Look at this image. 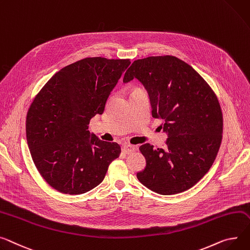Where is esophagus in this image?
Masks as SVG:
<instances>
[{
	"label": "esophagus",
	"mask_w": 250,
	"mask_h": 250,
	"mask_svg": "<svg viewBox=\"0 0 250 250\" xmlns=\"http://www.w3.org/2000/svg\"><path fill=\"white\" fill-rule=\"evenodd\" d=\"M122 149H123V153L128 155V154L134 153V152L136 151V149H137V147H136L135 146H132V145L125 144V145L123 146V148H122Z\"/></svg>",
	"instance_id": "esophagus-1"
}]
</instances>
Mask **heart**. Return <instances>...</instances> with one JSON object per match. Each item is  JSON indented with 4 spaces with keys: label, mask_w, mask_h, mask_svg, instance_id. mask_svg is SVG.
Wrapping results in <instances>:
<instances>
[{
    "label": "heart",
    "mask_w": 250,
    "mask_h": 250,
    "mask_svg": "<svg viewBox=\"0 0 250 250\" xmlns=\"http://www.w3.org/2000/svg\"><path fill=\"white\" fill-rule=\"evenodd\" d=\"M138 89H140V88H138Z\"/></svg>",
    "instance_id": "heart-1"
}]
</instances>
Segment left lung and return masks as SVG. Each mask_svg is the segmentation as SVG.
I'll return each instance as SVG.
<instances>
[{"label": "left lung", "mask_w": 250, "mask_h": 250, "mask_svg": "<svg viewBox=\"0 0 250 250\" xmlns=\"http://www.w3.org/2000/svg\"><path fill=\"white\" fill-rule=\"evenodd\" d=\"M137 78L146 89L153 118L164 121V148L145 144L146 168L137 174L144 186L161 195L192 188L209 171L219 151L223 115L218 98L192 66L171 56L134 61L124 82Z\"/></svg>", "instance_id": "8db88e82"}]
</instances>
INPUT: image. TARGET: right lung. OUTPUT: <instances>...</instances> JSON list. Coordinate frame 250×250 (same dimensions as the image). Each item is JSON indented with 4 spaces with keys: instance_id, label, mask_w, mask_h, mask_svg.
Segmentation results:
<instances>
[{
    "instance_id": "right-lung-1",
    "label": "right lung",
    "mask_w": 250,
    "mask_h": 250,
    "mask_svg": "<svg viewBox=\"0 0 250 250\" xmlns=\"http://www.w3.org/2000/svg\"><path fill=\"white\" fill-rule=\"evenodd\" d=\"M129 59L88 57L65 66L50 78L31 104L26 119L33 162L55 190L86 193L101 184L120 157L118 143L90 135L88 125L103 114L110 91Z\"/></svg>"
}]
</instances>
